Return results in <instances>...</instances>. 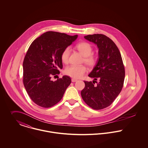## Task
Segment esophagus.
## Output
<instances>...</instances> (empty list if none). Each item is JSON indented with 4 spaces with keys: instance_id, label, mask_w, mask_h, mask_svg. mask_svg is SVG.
Here are the masks:
<instances>
[{
    "instance_id": "1",
    "label": "esophagus",
    "mask_w": 148,
    "mask_h": 148,
    "mask_svg": "<svg viewBox=\"0 0 148 148\" xmlns=\"http://www.w3.org/2000/svg\"><path fill=\"white\" fill-rule=\"evenodd\" d=\"M78 80L77 79H75V78H72L71 79V81L73 82H77Z\"/></svg>"
}]
</instances>
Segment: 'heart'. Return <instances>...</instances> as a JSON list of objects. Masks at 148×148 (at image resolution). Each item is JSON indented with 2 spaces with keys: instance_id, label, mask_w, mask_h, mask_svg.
Listing matches in <instances>:
<instances>
[{
  "instance_id": "obj_1",
  "label": "heart",
  "mask_w": 148,
  "mask_h": 148,
  "mask_svg": "<svg viewBox=\"0 0 148 148\" xmlns=\"http://www.w3.org/2000/svg\"><path fill=\"white\" fill-rule=\"evenodd\" d=\"M76 49L84 57V61L89 67H92L96 63L97 59L95 56L91 54L92 47L87 42H81L76 45ZM70 54V49L65 48L61 54V60L64 63L69 62ZM86 71V68L84 65H71L66 68L64 73L74 78H80Z\"/></svg>"
}]
</instances>
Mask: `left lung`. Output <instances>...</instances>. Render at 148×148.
<instances>
[{
	"label": "left lung",
	"instance_id": "1",
	"mask_svg": "<svg viewBox=\"0 0 148 148\" xmlns=\"http://www.w3.org/2000/svg\"><path fill=\"white\" fill-rule=\"evenodd\" d=\"M84 38L97 46L98 59L88 75L94 80L84 81L85 87L81 91V96L90 107L100 110L110 106L120 93L125 79V68L118 47L112 39L98 34Z\"/></svg>",
	"mask_w": 148,
	"mask_h": 148
}]
</instances>
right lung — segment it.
I'll return each mask as SVG.
<instances>
[{
	"label": "right lung",
	"instance_id": "1",
	"mask_svg": "<svg viewBox=\"0 0 148 148\" xmlns=\"http://www.w3.org/2000/svg\"><path fill=\"white\" fill-rule=\"evenodd\" d=\"M77 37L47 31L31 44L23 63V81L30 98L38 106L47 108L57 104L71 84L67 75L56 81L51 78L63 67L62 51Z\"/></svg>",
	"mask_w": 148,
	"mask_h": 148
}]
</instances>
